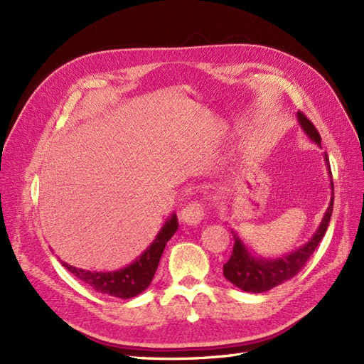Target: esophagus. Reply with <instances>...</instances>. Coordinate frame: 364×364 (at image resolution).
Here are the masks:
<instances>
[{
    "instance_id": "34e87169",
    "label": "esophagus",
    "mask_w": 364,
    "mask_h": 364,
    "mask_svg": "<svg viewBox=\"0 0 364 364\" xmlns=\"http://www.w3.org/2000/svg\"><path fill=\"white\" fill-rule=\"evenodd\" d=\"M203 213H205V208L200 202H191L182 208L181 220L186 225L196 226L200 223V220L203 218Z\"/></svg>"
}]
</instances>
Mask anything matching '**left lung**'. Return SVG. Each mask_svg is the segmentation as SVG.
Segmentation results:
<instances>
[{"mask_svg": "<svg viewBox=\"0 0 364 364\" xmlns=\"http://www.w3.org/2000/svg\"><path fill=\"white\" fill-rule=\"evenodd\" d=\"M297 119H299V124L308 135V138L314 141L317 146H321L322 138L318 135V132L311 121L308 119L301 111L297 112ZM323 156L326 161L329 178H331L333 193H331V200H329V205L326 208V213L313 238L304 246H301L299 249H296L294 252L289 253V255H285L282 258L264 259V258L252 257L249 250L246 249V246L243 245V241L237 237L235 232H232L235 243H234V249H232V253H230L229 261L223 264V274L228 281H230L235 285V287L245 290L247 293L267 291L273 287H277V285L282 284L284 281L296 277V274L304 269L306 261L310 259V257L313 255L326 232L329 220H331V214H333V206H334V183H333L331 168H329V161H328L326 153Z\"/></svg>", "mask_w": 364, "mask_h": 364, "instance_id": "obj_1", "label": "left lung"}]
</instances>
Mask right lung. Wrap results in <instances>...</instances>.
Masks as SVG:
<instances>
[{"label": "right lung", "mask_w": 364, "mask_h": 364, "mask_svg": "<svg viewBox=\"0 0 364 364\" xmlns=\"http://www.w3.org/2000/svg\"><path fill=\"white\" fill-rule=\"evenodd\" d=\"M178 218L173 214L167 222L164 223L162 229L153 243L144 250V253L139 258H136L130 266L117 270V272H90L83 269H77L68 266L67 262H62L65 269H68L74 277L79 278L86 285H90L98 293L109 294L119 299H130L136 294L144 291L153 277H155L159 259L162 257V252L165 249L167 241L173 237V234L178 230Z\"/></svg>", "instance_id": "1"}]
</instances>
